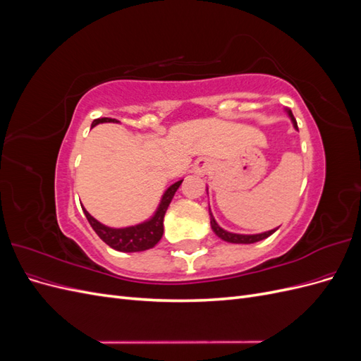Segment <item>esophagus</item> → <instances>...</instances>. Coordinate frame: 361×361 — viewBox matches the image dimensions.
Here are the masks:
<instances>
[{
	"instance_id": "esophagus-1",
	"label": "esophagus",
	"mask_w": 361,
	"mask_h": 361,
	"mask_svg": "<svg viewBox=\"0 0 361 361\" xmlns=\"http://www.w3.org/2000/svg\"><path fill=\"white\" fill-rule=\"evenodd\" d=\"M207 169H209V161L206 158H199L194 164V170L195 173H206Z\"/></svg>"
}]
</instances>
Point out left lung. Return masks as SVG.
<instances>
[{"label":"left lung","instance_id":"1","mask_svg":"<svg viewBox=\"0 0 361 361\" xmlns=\"http://www.w3.org/2000/svg\"><path fill=\"white\" fill-rule=\"evenodd\" d=\"M286 113H288L289 118L292 120L293 128L298 130L297 120H295V117H293L292 111H290V110H286ZM209 215H211V227H212L214 233H215L218 238H221L223 241H226V243H232V244H253V243H259V241H262V239H265V238L271 236L272 233H274V232L277 231V228H272V231H268V232H264V233H256V235L232 233V232H227V231H224L223 227L218 226V223L215 221V218H214V215H212V212H211V207H209Z\"/></svg>","mask_w":361,"mask_h":361}]
</instances>
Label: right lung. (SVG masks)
<instances>
[{
	"instance_id": "obj_1",
	"label": "right lung",
	"mask_w": 361,
	"mask_h": 361,
	"mask_svg": "<svg viewBox=\"0 0 361 361\" xmlns=\"http://www.w3.org/2000/svg\"><path fill=\"white\" fill-rule=\"evenodd\" d=\"M117 123L116 118H110V117H102V118H96L93 120L92 128L99 125V123ZM182 180L174 182L173 185L166 190V192L162 194L161 202L157 207L155 214L152 215L149 220L135 224V226H129V227H108L102 223H99L93 218L89 212L85 211V207H82V211L89 220L90 226L93 227V231L97 233L102 241L110 245L111 248L117 250V251H125V253H135V251H145L149 250L152 247H155L159 239L162 238L164 233V215H166L167 207L173 199L174 192L178 191V188L180 187Z\"/></svg>"
}]
</instances>
